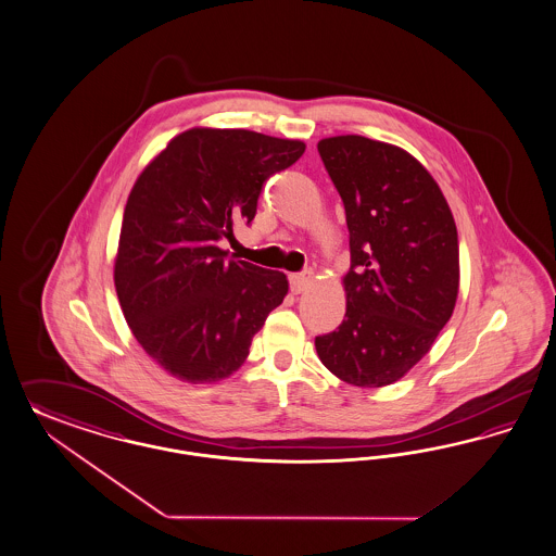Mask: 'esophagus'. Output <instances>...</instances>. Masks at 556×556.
<instances>
[{"instance_id":"obj_1","label":"esophagus","mask_w":556,"mask_h":556,"mask_svg":"<svg viewBox=\"0 0 556 556\" xmlns=\"http://www.w3.org/2000/svg\"><path fill=\"white\" fill-rule=\"evenodd\" d=\"M309 283H312V273H293V275H289V286H291V291L295 295L304 293Z\"/></svg>"}]
</instances>
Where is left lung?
Returning a JSON list of instances; mask_svg holds the SVG:
<instances>
[{
    "label": "left lung",
    "instance_id": "left-lung-1",
    "mask_svg": "<svg viewBox=\"0 0 556 556\" xmlns=\"http://www.w3.org/2000/svg\"><path fill=\"white\" fill-rule=\"evenodd\" d=\"M318 152L345 205L351 268L345 318L316 337V351L339 380L383 388L421 362L454 314L456 222L440 185L403 148L337 135Z\"/></svg>",
    "mask_w": 556,
    "mask_h": 556
}]
</instances>
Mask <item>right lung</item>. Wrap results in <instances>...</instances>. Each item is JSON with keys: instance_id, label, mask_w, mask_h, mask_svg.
I'll list each match as a JSON object with an SVG mask.
<instances>
[{"instance_id": "right-lung-1", "label": "right lung", "mask_w": 556, "mask_h": 556, "mask_svg": "<svg viewBox=\"0 0 556 556\" xmlns=\"http://www.w3.org/2000/svg\"><path fill=\"white\" fill-rule=\"evenodd\" d=\"M304 150L300 139L192 127L137 176L118 236L116 295L137 343L176 380L230 378L288 295L286 273L231 261L217 240L254 219L263 185Z\"/></svg>"}]
</instances>
